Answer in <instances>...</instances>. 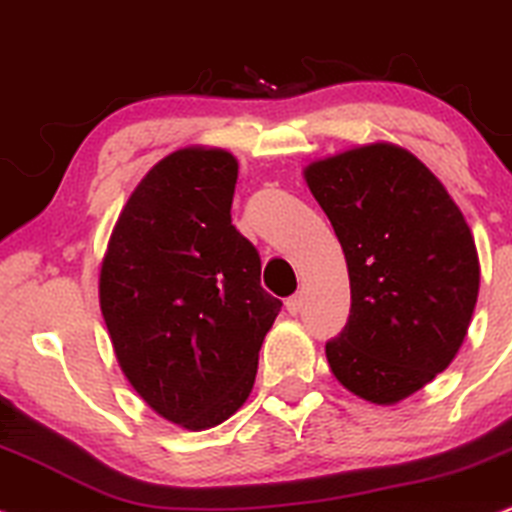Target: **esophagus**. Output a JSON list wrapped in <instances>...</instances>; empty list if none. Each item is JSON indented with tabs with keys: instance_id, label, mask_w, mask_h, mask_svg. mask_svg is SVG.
Returning <instances> with one entry per match:
<instances>
[{
	"instance_id": "obj_1",
	"label": "esophagus",
	"mask_w": 512,
	"mask_h": 512,
	"mask_svg": "<svg viewBox=\"0 0 512 512\" xmlns=\"http://www.w3.org/2000/svg\"><path fill=\"white\" fill-rule=\"evenodd\" d=\"M285 306H287V311H290L292 316H297L299 311H302V294H299V292L292 294V297L285 302Z\"/></svg>"
}]
</instances>
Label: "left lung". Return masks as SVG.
Here are the masks:
<instances>
[{
  "label": "left lung",
  "instance_id": "obj_1",
  "mask_svg": "<svg viewBox=\"0 0 512 512\" xmlns=\"http://www.w3.org/2000/svg\"><path fill=\"white\" fill-rule=\"evenodd\" d=\"M345 251L352 306L326 342L350 393L395 405L458 354L479 294L470 225L434 172L393 143H369L304 170Z\"/></svg>",
  "mask_w": 512,
  "mask_h": 512
}]
</instances>
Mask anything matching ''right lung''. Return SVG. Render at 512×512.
I'll return each instance as SVG.
<instances>
[{
	"label": "right lung",
	"mask_w": 512,
	"mask_h": 512,
	"mask_svg": "<svg viewBox=\"0 0 512 512\" xmlns=\"http://www.w3.org/2000/svg\"><path fill=\"white\" fill-rule=\"evenodd\" d=\"M237 158L182 148L129 196L100 268V309L124 376L167 422L230 419L256 381L282 302L256 246L232 225Z\"/></svg>",
	"instance_id": "1"
}]
</instances>
